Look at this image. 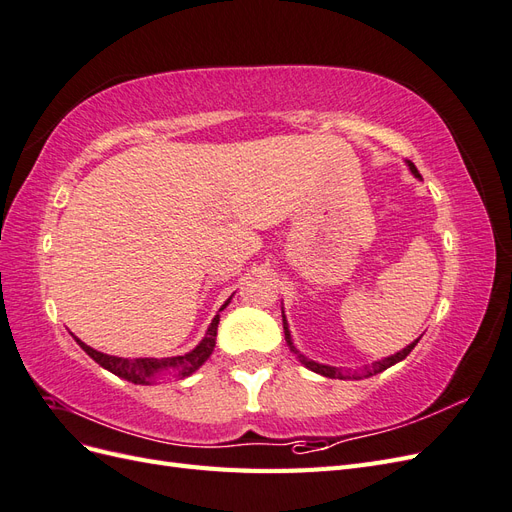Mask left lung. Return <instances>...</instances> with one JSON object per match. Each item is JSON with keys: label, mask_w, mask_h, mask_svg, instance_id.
<instances>
[{"label": "left lung", "mask_w": 512, "mask_h": 512, "mask_svg": "<svg viewBox=\"0 0 512 512\" xmlns=\"http://www.w3.org/2000/svg\"><path fill=\"white\" fill-rule=\"evenodd\" d=\"M408 168L412 170V175L416 177V179H421V173H418L416 170V166L408 160ZM282 322H284V335H286V344H288V348H290V352L292 354H297V359L307 367V369H312V371H316V374H320V376H327V378H339V380H346V378H352V380H361V378H369V376H376V374H380V371H384V369H389L391 365H395V363H399V361H404L406 356L412 352V348L418 344V339H414V342L410 344V346H406L404 350H399V352H395V354H391V356H386V359H380V361H376V363H371V365H365L361 371H342L339 367H331V365H322V363H316V361H312V359H307L305 354H301L299 350H297V346L292 344V337H290V329H288V320H286V316H284V309H282Z\"/></svg>", "instance_id": "obj_1"}]
</instances>
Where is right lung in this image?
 Here are the masks:
<instances>
[{"label":"right lung","mask_w":512,"mask_h":512,"mask_svg":"<svg viewBox=\"0 0 512 512\" xmlns=\"http://www.w3.org/2000/svg\"><path fill=\"white\" fill-rule=\"evenodd\" d=\"M230 299L220 307V312L230 303ZM218 324H220V314H215L205 337L200 339V344L194 350H190L188 354H181V356H166V359H121V356H111V354L94 350L85 342H81L79 337H74V339H76V344H79L91 356V359H94L98 365H102L104 369L111 371V374L128 380V382H134V384H151L164 376L188 378L198 367H203L215 348Z\"/></svg>","instance_id":"add662e5"}]
</instances>
